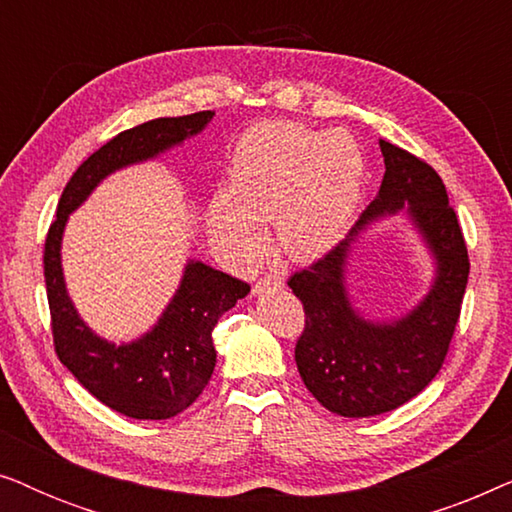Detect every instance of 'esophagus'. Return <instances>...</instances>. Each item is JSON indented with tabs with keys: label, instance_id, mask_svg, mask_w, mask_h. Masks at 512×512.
I'll return each instance as SVG.
<instances>
[{
	"label": "esophagus",
	"instance_id": "34e87169",
	"mask_svg": "<svg viewBox=\"0 0 512 512\" xmlns=\"http://www.w3.org/2000/svg\"><path fill=\"white\" fill-rule=\"evenodd\" d=\"M284 284V277L282 275H270L258 282V289H265V286H282Z\"/></svg>",
	"mask_w": 512,
	"mask_h": 512
}]
</instances>
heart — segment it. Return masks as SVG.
Instances as JSON below:
<instances>
[{
  "label": "heart",
  "mask_w": 512,
  "mask_h": 512,
  "mask_svg": "<svg viewBox=\"0 0 512 512\" xmlns=\"http://www.w3.org/2000/svg\"><path fill=\"white\" fill-rule=\"evenodd\" d=\"M363 181L366 156L349 132L258 123L235 146L228 188L209 200V235L235 263H251L265 247L263 223L270 221L286 256L312 261L345 237Z\"/></svg>",
  "instance_id": "heart-1"
}]
</instances>
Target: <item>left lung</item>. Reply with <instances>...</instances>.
Masks as SVG:
<instances>
[{"instance_id":"left-lung-1","label":"left lung","mask_w":512,"mask_h":512,"mask_svg":"<svg viewBox=\"0 0 512 512\" xmlns=\"http://www.w3.org/2000/svg\"><path fill=\"white\" fill-rule=\"evenodd\" d=\"M384 177L338 247L289 279L303 303L296 366L305 387L340 417H375L415 398L443 366L468 282V251L443 179L380 139ZM405 218L432 261L430 289L398 318L363 315L348 289L353 251L375 225Z\"/></svg>"}]
</instances>
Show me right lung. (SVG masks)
Segmentation results:
<instances>
[{
    "instance_id": "add662e5",
    "label": "right lung",
    "mask_w": 512,
    "mask_h": 512,
    "mask_svg": "<svg viewBox=\"0 0 512 512\" xmlns=\"http://www.w3.org/2000/svg\"><path fill=\"white\" fill-rule=\"evenodd\" d=\"M212 118L214 111L153 118L116 135L81 163L69 179L46 237L44 275L55 352L97 401L132 419H170L195 403L216 366L212 340L216 321L247 296L251 286L188 258L177 291L156 324L135 340L114 342L97 335L81 319L69 296L62 270V237L69 216L104 179L125 167L158 160L198 137Z\"/></svg>"
}]
</instances>
